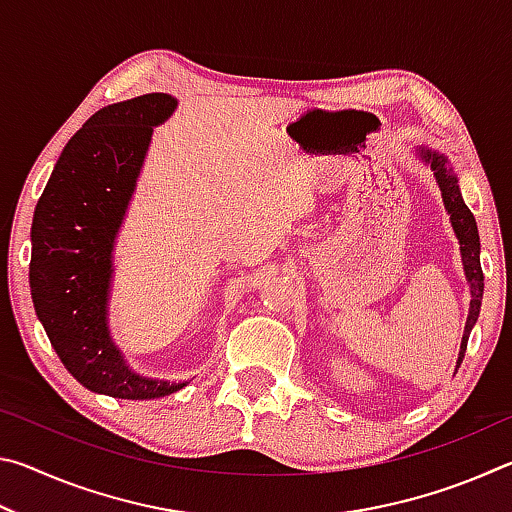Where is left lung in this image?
I'll return each instance as SVG.
<instances>
[{"instance_id":"obj_1","label":"left lung","mask_w":512,"mask_h":512,"mask_svg":"<svg viewBox=\"0 0 512 512\" xmlns=\"http://www.w3.org/2000/svg\"><path fill=\"white\" fill-rule=\"evenodd\" d=\"M415 155L431 167L433 178L440 187V196H443V205L449 214V223H452L454 235L458 239V246H461V259H463V271L467 287H470V311H467L463 339H461V350H458L456 359V370L461 368L467 339H470L472 327L476 325V318H479L481 311V300H483V271H481V241H479V230H476L474 214L470 207L465 205L461 187H458V176L452 169V162L445 153L433 151L429 146H415Z\"/></svg>"}]
</instances>
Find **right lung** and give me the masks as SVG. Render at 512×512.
<instances>
[{"label":"right lung","mask_w":512,"mask_h":512,"mask_svg":"<svg viewBox=\"0 0 512 512\" xmlns=\"http://www.w3.org/2000/svg\"><path fill=\"white\" fill-rule=\"evenodd\" d=\"M178 99L164 92L112 103L60 153L31 225V298L63 366L92 393L158 400L189 381L135 372L108 325L117 235L135 194L153 128Z\"/></svg>","instance_id":"right-lung-1"}]
</instances>
